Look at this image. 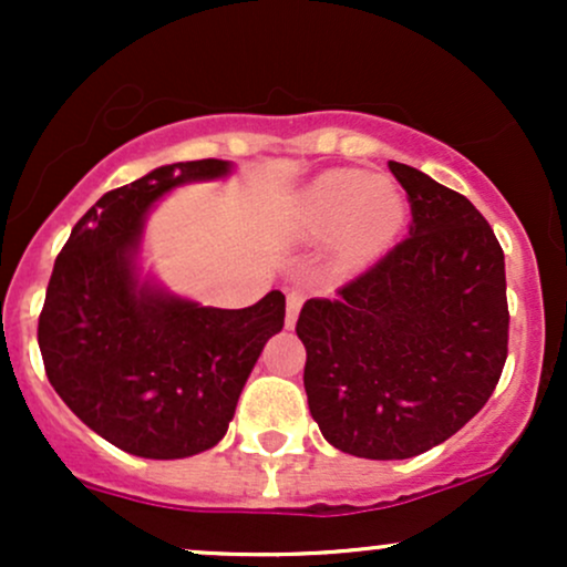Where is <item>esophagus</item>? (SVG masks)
<instances>
[{
    "label": "esophagus",
    "instance_id": "34e87169",
    "mask_svg": "<svg viewBox=\"0 0 567 567\" xmlns=\"http://www.w3.org/2000/svg\"><path fill=\"white\" fill-rule=\"evenodd\" d=\"M298 311H301V296L298 292H288V315H285V328H292L298 320Z\"/></svg>",
    "mask_w": 567,
    "mask_h": 567
}]
</instances>
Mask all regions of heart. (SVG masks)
Masks as SVG:
<instances>
[{"label": "heart", "instance_id": "heart-1", "mask_svg": "<svg viewBox=\"0 0 567 567\" xmlns=\"http://www.w3.org/2000/svg\"><path fill=\"white\" fill-rule=\"evenodd\" d=\"M408 199L394 181L360 171L324 173L298 194L296 234L330 243V269L354 275L383 256L400 237Z\"/></svg>", "mask_w": 567, "mask_h": 567}]
</instances>
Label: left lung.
<instances>
[{
  "label": "left lung",
  "mask_w": 567,
  "mask_h": 567,
  "mask_svg": "<svg viewBox=\"0 0 567 567\" xmlns=\"http://www.w3.org/2000/svg\"><path fill=\"white\" fill-rule=\"evenodd\" d=\"M410 197V237L336 298H309L311 419L338 451L413 458L470 424L506 362L504 250L464 194L389 162Z\"/></svg>",
  "instance_id": "8db88e82"
}]
</instances>
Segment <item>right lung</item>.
I'll list each match as a JSON object with an SVG mask.
<instances>
[{
    "mask_svg": "<svg viewBox=\"0 0 567 567\" xmlns=\"http://www.w3.org/2000/svg\"><path fill=\"white\" fill-rule=\"evenodd\" d=\"M226 159L175 162L103 194L71 229L39 315V351L71 413L130 455L216 447L247 375L285 324V296L216 309L167 288L141 256L146 218L173 188L224 181Z\"/></svg>",
    "mask_w": 567,
    "mask_h": 567,
    "instance_id": "right-lung-1",
    "label": "right lung"
}]
</instances>
